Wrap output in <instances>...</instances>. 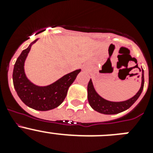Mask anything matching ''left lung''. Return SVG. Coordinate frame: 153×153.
I'll use <instances>...</instances> for the list:
<instances>
[{"mask_svg":"<svg viewBox=\"0 0 153 153\" xmlns=\"http://www.w3.org/2000/svg\"><path fill=\"white\" fill-rule=\"evenodd\" d=\"M142 78H141V86L136 95L126 100L115 102V101H109L102 98L99 93L96 91L92 79H90L87 86V98H88L89 103L90 106L95 111L98 113L106 115H113L117 113H122L126 109H129L132 104L134 103L137 99L141 95L144 86V70L142 68Z\"/></svg>","mask_w":153,"mask_h":153,"instance_id":"obj_1","label":"left lung"}]
</instances>
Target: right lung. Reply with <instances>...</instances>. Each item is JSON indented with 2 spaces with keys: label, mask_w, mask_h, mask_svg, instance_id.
I'll list each match as a JSON object with an SVG mask.
<instances>
[{
  "label": "right lung",
  "mask_w": 153,
  "mask_h": 153,
  "mask_svg": "<svg viewBox=\"0 0 153 153\" xmlns=\"http://www.w3.org/2000/svg\"><path fill=\"white\" fill-rule=\"evenodd\" d=\"M38 40L32 42L16 60L13 70V83L17 95L25 105L39 111H47L57 107L63 102L69 87L81 69L63 76L47 86H37L32 83L25 74L24 63L31 47Z\"/></svg>",
  "instance_id": "right-lung-1"
}]
</instances>
